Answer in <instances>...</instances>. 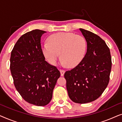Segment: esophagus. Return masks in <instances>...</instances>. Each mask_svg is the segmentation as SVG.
Wrapping results in <instances>:
<instances>
[{
	"label": "esophagus",
	"mask_w": 122,
	"mask_h": 122,
	"mask_svg": "<svg viewBox=\"0 0 122 122\" xmlns=\"http://www.w3.org/2000/svg\"><path fill=\"white\" fill-rule=\"evenodd\" d=\"M60 73H61V76H63L65 73V71H64V70H60Z\"/></svg>",
	"instance_id": "obj_1"
}]
</instances>
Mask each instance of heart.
Segmentation results:
<instances>
[{"label": "heart", "instance_id": "b5f03b06", "mask_svg": "<svg viewBox=\"0 0 122 122\" xmlns=\"http://www.w3.org/2000/svg\"><path fill=\"white\" fill-rule=\"evenodd\" d=\"M87 43L83 36L73 33L59 32L50 36L48 43L41 46L43 56L50 64H56L60 59L68 68L81 63L86 55Z\"/></svg>", "mask_w": 122, "mask_h": 122}]
</instances>
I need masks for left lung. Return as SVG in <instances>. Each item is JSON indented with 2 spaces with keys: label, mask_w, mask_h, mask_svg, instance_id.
Listing matches in <instances>:
<instances>
[{
  "label": "left lung",
  "mask_w": 122,
  "mask_h": 122,
  "mask_svg": "<svg viewBox=\"0 0 122 122\" xmlns=\"http://www.w3.org/2000/svg\"><path fill=\"white\" fill-rule=\"evenodd\" d=\"M79 30L87 43L86 53L79 64L65 73L64 78L70 99L84 104L96 100L106 89L112 58L109 48L100 36L84 29Z\"/></svg>",
  "instance_id": "8db88e82"
}]
</instances>
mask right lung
Returning <instances> with one entry per match:
<instances>
[{
  "mask_svg": "<svg viewBox=\"0 0 122 122\" xmlns=\"http://www.w3.org/2000/svg\"><path fill=\"white\" fill-rule=\"evenodd\" d=\"M46 31L36 29L23 34L11 53L10 71L16 89L26 102L45 106L51 100L61 73L45 61L41 39Z\"/></svg>",
  "mask_w": 122,
  "mask_h": 122,
  "instance_id": "obj_1",
  "label": "right lung"
}]
</instances>
